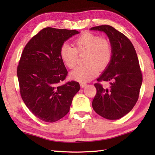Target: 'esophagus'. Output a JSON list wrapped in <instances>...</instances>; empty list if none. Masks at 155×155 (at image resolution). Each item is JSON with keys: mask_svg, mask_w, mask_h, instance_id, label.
Here are the masks:
<instances>
[{"mask_svg": "<svg viewBox=\"0 0 155 155\" xmlns=\"http://www.w3.org/2000/svg\"><path fill=\"white\" fill-rule=\"evenodd\" d=\"M80 85H81V87H86V86H87V84L85 83H81Z\"/></svg>", "mask_w": 155, "mask_h": 155, "instance_id": "34e87169", "label": "esophagus"}]
</instances>
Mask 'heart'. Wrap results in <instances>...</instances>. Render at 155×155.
<instances>
[{
    "label": "heart",
    "mask_w": 155,
    "mask_h": 155,
    "mask_svg": "<svg viewBox=\"0 0 155 155\" xmlns=\"http://www.w3.org/2000/svg\"><path fill=\"white\" fill-rule=\"evenodd\" d=\"M74 48L64 44L61 46L59 56L63 63L72 69L77 65L78 54H85V65L76 68L70 73L72 78L85 83L94 79L101 71L109 66L111 61L113 51L111 42L106 38L90 32H85L76 39Z\"/></svg>",
    "instance_id": "obj_1"
}]
</instances>
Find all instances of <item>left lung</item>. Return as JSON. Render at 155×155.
Segmentation results:
<instances>
[{
    "label": "left lung",
    "mask_w": 155,
    "mask_h": 155,
    "mask_svg": "<svg viewBox=\"0 0 155 155\" xmlns=\"http://www.w3.org/2000/svg\"><path fill=\"white\" fill-rule=\"evenodd\" d=\"M90 30L103 31L111 42V61L97 81H111L109 88L95 83L94 111L108 120H117L129 113L137 103L142 83V74L134 46L124 34L111 26L101 25Z\"/></svg>",
    "instance_id": "8db88e82"
}]
</instances>
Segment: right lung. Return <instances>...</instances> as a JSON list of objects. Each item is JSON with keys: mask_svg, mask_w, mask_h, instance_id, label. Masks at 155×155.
<instances>
[{"mask_svg": "<svg viewBox=\"0 0 155 155\" xmlns=\"http://www.w3.org/2000/svg\"><path fill=\"white\" fill-rule=\"evenodd\" d=\"M78 33L76 30L44 28L22 51L17 68L20 95L28 109L44 122H54L64 117L80 90L77 81L61 84L68 71L59 56L64 41Z\"/></svg>", "mask_w": 155, "mask_h": 155, "instance_id": "1", "label": "right lung"}]
</instances>
